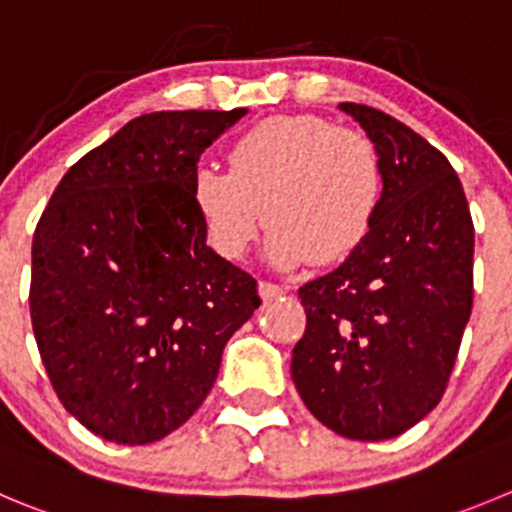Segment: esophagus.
Wrapping results in <instances>:
<instances>
[{
  "instance_id": "esophagus-1",
  "label": "esophagus",
  "mask_w": 512,
  "mask_h": 512,
  "mask_svg": "<svg viewBox=\"0 0 512 512\" xmlns=\"http://www.w3.org/2000/svg\"><path fill=\"white\" fill-rule=\"evenodd\" d=\"M259 294H261V299H264V301L279 299V296L286 294V286L271 284V281H261V284H259Z\"/></svg>"
}]
</instances>
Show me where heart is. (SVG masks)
Segmentation results:
<instances>
[{"mask_svg":"<svg viewBox=\"0 0 512 512\" xmlns=\"http://www.w3.org/2000/svg\"><path fill=\"white\" fill-rule=\"evenodd\" d=\"M191 201L221 259H241L264 218L271 266H332L372 233L384 201V165L359 130L319 115H276L238 135L228 173L213 165L193 173Z\"/></svg>","mask_w":512,"mask_h":512,"instance_id":"obj_1","label":"heart"}]
</instances>
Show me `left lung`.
I'll list each match as a JSON object with an SVG mask.
<instances>
[{"instance_id":"left-lung-1","label":"left lung","mask_w":512,"mask_h":512,"mask_svg":"<svg viewBox=\"0 0 512 512\" xmlns=\"http://www.w3.org/2000/svg\"><path fill=\"white\" fill-rule=\"evenodd\" d=\"M384 165L367 241L299 289L306 332L291 377L311 415L349 440L402 435L440 402L472 311L470 208L450 160L382 110L342 102Z\"/></svg>"}]
</instances>
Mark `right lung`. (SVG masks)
<instances>
[{"instance_id": "1", "label": "right lung", "mask_w": 512, "mask_h": 512, "mask_svg": "<svg viewBox=\"0 0 512 512\" xmlns=\"http://www.w3.org/2000/svg\"><path fill=\"white\" fill-rule=\"evenodd\" d=\"M130 120L60 180L32 243V329L65 410L118 445L178 430L259 309L256 279L206 243L191 201L203 150L246 115Z\"/></svg>"}]
</instances>
